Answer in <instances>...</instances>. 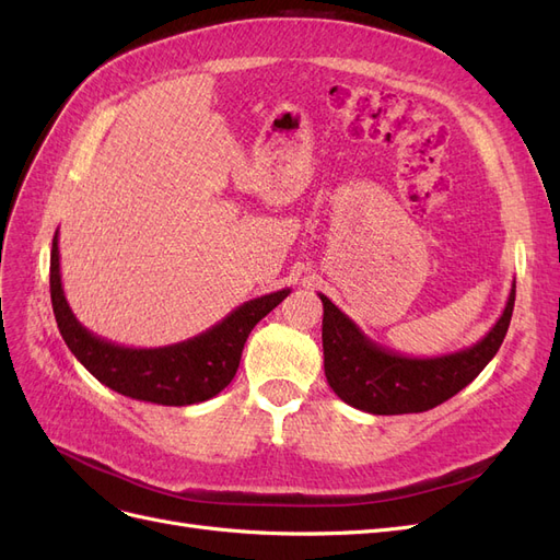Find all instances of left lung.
Listing matches in <instances>:
<instances>
[{
	"label": "left lung",
	"mask_w": 560,
	"mask_h": 560,
	"mask_svg": "<svg viewBox=\"0 0 560 560\" xmlns=\"http://www.w3.org/2000/svg\"><path fill=\"white\" fill-rule=\"evenodd\" d=\"M322 299V348H325V376L334 393L354 409L374 416L420 413L444 404L460 393L483 366L495 358L506 329H510L516 282L510 299L481 341L439 358H409L371 341L354 322Z\"/></svg>",
	"instance_id": "obj_1"
}]
</instances>
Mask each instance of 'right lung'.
Wrapping results in <instances>:
<instances>
[{"label": "right lung", "mask_w": 560, "mask_h": 560, "mask_svg": "<svg viewBox=\"0 0 560 560\" xmlns=\"http://www.w3.org/2000/svg\"><path fill=\"white\" fill-rule=\"evenodd\" d=\"M287 294L290 290L245 301L189 341L163 348H126L95 336L74 317L62 292L58 231L50 247V303L67 348L114 393L151 404L189 406L222 393L238 371L249 331Z\"/></svg>", "instance_id": "add662e5"}]
</instances>
